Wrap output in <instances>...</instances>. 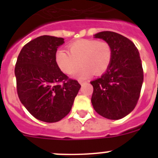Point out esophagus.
I'll list each match as a JSON object with an SVG mask.
<instances>
[{
	"label": "esophagus",
	"instance_id": "obj_1",
	"mask_svg": "<svg viewBox=\"0 0 158 158\" xmlns=\"http://www.w3.org/2000/svg\"><path fill=\"white\" fill-rule=\"evenodd\" d=\"M79 81V83H80L81 85H83L84 83H85L86 81H85V80H79V81Z\"/></svg>",
	"mask_w": 158,
	"mask_h": 158
}]
</instances>
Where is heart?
<instances>
[{
  "label": "heart",
  "instance_id": "b5f03b06",
  "mask_svg": "<svg viewBox=\"0 0 158 158\" xmlns=\"http://www.w3.org/2000/svg\"><path fill=\"white\" fill-rule=\"evenodd\" d=\"M68 50L69 52L58 50L55 61L59 69L66 74L74 73L82 65L74 74L76 77L85 78L93 73L102 74L109 68L112 60V47L106 41L82 39L69 44Z\"/></svg>",
  "mask_w": 158,
  "mask_h": 158
}]
</instances>
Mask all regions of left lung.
I'll return each mask as SVG.
<instances>
[{
	"instance_id": "obj_1",
	"label": "left lung",
	"mask_w": 158,
	"mask_h": 158,
	"mask_svg": "<svg viewBox=\"0 0 158 158\" xmlns=\"http://www.w3.org/2000/svg\"><path fill=\"white\" fill-rule=\"evenodd\" d=\"M95 38L111 44L113 56L107 70L90 83L92 104L99 115L119 119L133 111L140 96L143 69L139 52L132 41L113 31H101Z\"/></svg>"
}]
</instances>
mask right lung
Listing matches in <instances>:
<instances>
[{"mask_svg":"<svg viewBox=\"0 0 158 158\" xmlns=\"http://www.w3.org/2000/svg\"><path fill=\"white\" fill-rule=\"evenodd\" d=\"M63 43V38H36L23 46L15 67L19 100L35 118L46 123L66 116L81 88L56 63L57 49Z\"/></svg>","mask_w":158,"mask_h":158,"instance_id":"right-lung-1","label":"right lung"}]
</instances>
